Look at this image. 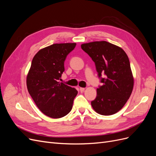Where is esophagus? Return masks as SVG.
Wrapping results in <instances>:
<instances>
[{"instance_id": "obj_1", "label": "esophagus", "mask_w": 156, "mask_h": 156, "mask_svg": "<svg viewBox=\"0 0 156 156\" xmlns=\"http://www.w3.org/2000/svg\"><path fill=\"white\" fill-rule=\"evenodd\" d=\"M84 90H85V88H82V87H81L79 88V90H80V92H83Z\"/></svg>"}]
</instances>
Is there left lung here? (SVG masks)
<instances>
[{"mask_svg": "<svg viewBox=\"0 0 156 156\" xmlns=\"http://www.w3.org/2000/svg\"><path fill=\"white\" fill-rule=\"evenodd\" d=\"M81 49L95 63L103 84L97 88L96 98L91 101L92 108L101 115L115 114L124 106L133 88L128 56L120 47L105 41L83 44ZM101 73L106 75L104 78Z\"/></svg>", "mask_w": 156, "mask_h": 156, "instance_id": "left-lung-1", "label": "left lung"}]
</instances>
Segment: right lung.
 Listing matches in <instances>:
<instances>
[{"label":"right lung","mask_w":156,"mask_h":156,"mask_svg":"<svg viewBox=\"0 0 156 156\" xmlns=\"http://www.w3.org/2000/svg\"><path fill=\"white\" fill-rule=\"evenodd\" d=\"M75 43L55 44L41 49L32 59L27 86L36 106L53 119L67 115L78 93L59 80L64 72V61Z\"/></svg>","instance_id":"1"}]
</instances>
